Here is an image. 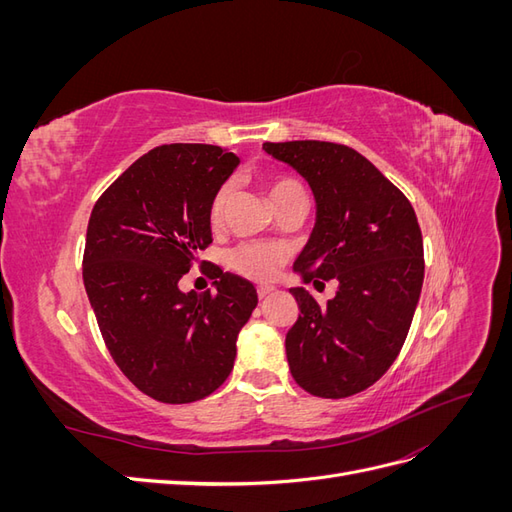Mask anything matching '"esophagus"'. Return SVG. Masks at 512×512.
<instances>
[{"instance_id": "34e87169", "label": "esophagus", "mask_w": 512, "mask_h": 512, "mask_svg": "<svg viewBox=\"0 0 512 512\" xmlns=\"http://www.w3.org/2000/svg\"><path fill=\"white\" fill-rule=\"evenodd\" d=\"M256 292H258V299H267L269 294L273 292V286H258Z\"/></svg>"}]
</instances>
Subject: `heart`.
I'll list each match as a JSON object with an SVG mask.
<instances>
[{
    "mask_svg": "<svg viewBox=\"0 0 512 512\" xmlns=\"http://www.w3.org/2000/svg\"><path fill=\"white\" fill-rule=\"evenodd\" d=\"M265 188L271 198L273 207H282L294 198H305V190L301 181H297L290 175H269L265 179ZM232 196V185L222 183L218 190L213 192L209 200V211L207 218L211 226H220L224 222L226 207L230 203ZM288 260V250L282 243H273V241H250V243H241L228 254V265L230 269H235L237 273L250 277L254 282H269L273 277L280 273L284 267V262Z\"/></svg>",
    "mask_w": 512,
    "mask_h": 512,
    "instance_id": "1",
    "label": "heart"
}]
</instances>
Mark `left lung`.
<instances>
[{"label": "left lung", "instance_id": "obj_1", "mask_svg": "<svg viewBox=\"0 0 512 512\" xmlns=\"http://www.w3.org/2000/svg\"><path fill=\"white\" fill-rule=\"evenodd\" d=\"M262 147L303 175L316 198V226L294 271L305 284L339 282L327 307L290 288L299 303L286 333L290 374L316 397L356 395L406 342L425 277L421 226L410 200L359 151L324 141Z\"/></svg>", "mask_w": 512, "mask_h": 512}]
</instances>
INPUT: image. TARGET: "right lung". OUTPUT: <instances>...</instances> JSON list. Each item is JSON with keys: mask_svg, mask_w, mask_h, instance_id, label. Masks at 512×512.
<instances>
[{"mask_svg": "<svg viewBox=\"0 0 512 512\" xmlns=\"http://www.w3.org/2000/svg\"><path fill=\"white\" fill-rule=\"evenodd\" d=\"M237 164L215 145H162L91 211L83 282L102 339L123 376L162 404H192L220 389L258 303L252 282L215 265L207 271L215 290H179L211 243L209 200Z\"/></svg>", "mask_w": 512, "mask_h": 512, "instance_id": "right-lung-1", "label": "right lung"}]
</instances>
